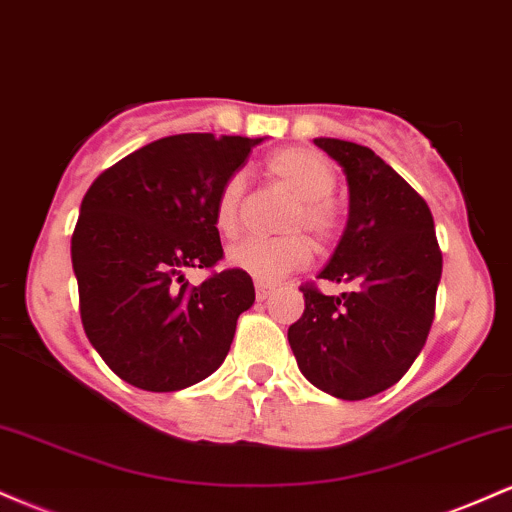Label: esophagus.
<instances>
[{
	"mask_svg": "<svg viewBox=\"0 0 512 512\" xmlns=\"http://www.w3.org/2000/svg\"><path fill=\"white\" fill-rule=\"evenodd\" d=\"M274 291L272 284H267V281H255V293H257V301H264V298H269V293Z\"/></svg>",
	"mask_w": 512,
	"mask_h": 512,
	"instance_id": "obj_1",
	"label": "esophagus"
}]
</instances>
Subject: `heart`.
<instances>
[{"label":"heart","instance_id":"heart-1","mask_svg":"<svg viewBox=\"0 0 512 512\" xmlns=\"http://www.w3.org/2000/svg\"><path fill=\"white\" fill-rule=\"evenodd\" d=\"M267 173L298 197V204L286 219V228H305L317 240H330L337 231V211L327 199L337 185L330 161L313 149L291 146L269 156ZM243 195V173H231L223 180L214 202V226L221 236L233 238L240 231ZM226 257L228 264L240 272L260 281H276L308 267L313 260V245L301 233H289L281 238H245L231 245Z\"/></svg>","mask_w":512,"mask_h":512}]
</instances>
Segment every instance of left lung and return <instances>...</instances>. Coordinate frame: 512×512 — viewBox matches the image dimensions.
<instances>
[{"label":"left lung","instance_id":"left-lung-1","mask_svg":"<svg viewBox=\"0 0 512 512\" xmlns=\"http://www.w3.org/2000/svg\"><path fill=\"white\" fill-rule=\"evenodd\" d=\"M349 185V219L317 279L349 284L325 296L301 286L305 310L289 327L298 368L339 399H366L407 373L424 349L443 272L424 197L368 146L320 137Z\"/></svg>","mask_w":512,"mask_h":512}]
</instances>
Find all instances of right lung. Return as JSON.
<instances>
[{
	"label": "right lung",
	"mask_w": 512,
	"mask_h": 512,
	"mask_svg": "<svg viewBox=\"0 0 512 512\" xmlns=\"http://www.w3.org/2000/svg\"><path fill=\"white\" fill-rule=\"evenodd\" d=\"M262 139L175 134L98 175L81 202L72 267L88 342L139 390L209 378L255 303L250 274L223 269L192 286L187 269L223 257L214 202Z\"/></svg>",
	"instance_id": "add662e5"
}]
</instances>
